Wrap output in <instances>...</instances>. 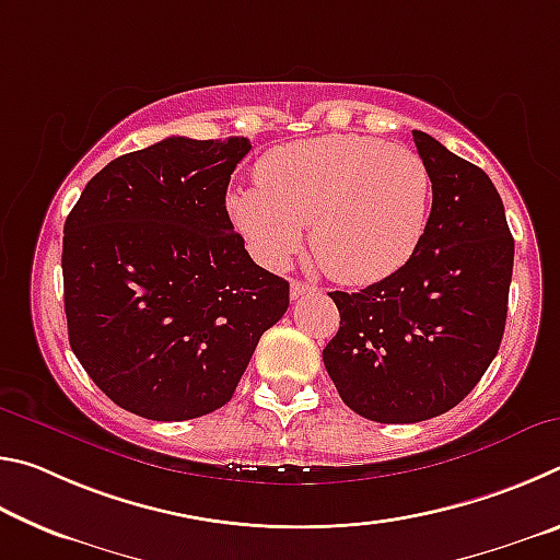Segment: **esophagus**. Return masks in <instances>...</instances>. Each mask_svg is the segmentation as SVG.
<instances>
[{
  "mask_svg": "<svg viewBox=\"0 0 560 560\" xmlns=\"http://www.w3.org/2000/svg\"><path fill=\"white\" fill-rule=\"evenodd\" d=\"M316 291H318V289L311 287V283H306V281H299V279L291 281V299L308 296V293H316Z\"/></svg>",
  "mask_w": 560,
  "mask_h": 560,
  "instance_id": "obj_1",
  "label": "esophagus"
}]
</instances>
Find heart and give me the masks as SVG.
Returning <instances> with one entry per match:
<instances>
[{
    "label": "heart",
    "mask_w": 560,
    "mask_h": 560,
    "mask_svg": "<svg viewBox=\"0 0 560 560\" xmlns=\"http://www.w3.org/2000/svg\"><path fill=\"white\" fill-rule=\"evenodd\" d=\"M259 187L234 189L230 217L257 257L279 267L303 242L340 283H373L412 257L430 217L432 179L410 148L368 136H320L269 150Z\"/></svg>",
    "instance_id": "b5f03b06"
}]
</instances>
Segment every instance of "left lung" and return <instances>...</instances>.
Segmentation results:
<instances>
[{
    "label": "left lung",
    "mask_w": 560,
    "mask_h": 560,
    "mask_svg": "<svg viewBox=\"0 0 560 560\" xmlns=\"http://www.w3.org/2000/svg\"><path fill=\"white\" fill-rule=\"evenodd\" d=\"M432 179V212L405 267L346 293L330 291L338 334L326 371L350 410L407 424L452 410L494 360L506 326L514 236L485 170L412 130Z\"/></svg>",
    "instance_id": "1"
}]
</instances>
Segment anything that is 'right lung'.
<instances>
[{
    "label": "right lung",
    "instance_id": "add662e5",
    "mask_svg": "<svg viewBox=\"0 0 560 560\" xmlns=\"http://www.w3.org/2000/svg\"><path fill=\"white\" fill-rule=\"evenodd\" d=\"M246 138H165L89 179L63 224V306L83 371L158 422L232 400L289 281L254 264L226 214Z\"/></svg>",
    "mask_w": 560,
    "mask_h": 560
}]
</instances>
